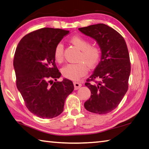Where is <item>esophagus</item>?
<instances>
[{
	"instance_id": "34e87169",
	"label": "esophagus",
	"mask_w": 149,
	"mask_h": 149,
	"mask_svg": "<svg viewBox=\"0 0 149 149\" xmlns=\"http://www.w3.org/2000/svg\"><path fill=\"white\" fill-rule=\"evenodd\" d=\"M74 85L75 90H77V89H79L81 87V86H82V85L80 83H78V82H76V81L74 82Z\"/></svg>"
}]
</instances>
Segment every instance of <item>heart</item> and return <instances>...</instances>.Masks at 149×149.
Segmentation results:
<instances>
[{
  "instance_id": "1",
  "label": "heart",
  "mask_w": 149,
  "mask_h": 149,
  "mask_svg": "<svg viewBox=\"0 0 149 149\" xmlns=\"http://www.w3.org/2000/svg\"><path fill=\"white\" fill-rule=\"evenodd\" d=\"M70 42L81 50L78 61L76 64H68L61 69L64 77L71 80H78L84 76L91 68L96 67L100 61L102 50L96 44H91L89 40L81 36H74L70 40ZM54 58L58 63L64 61V46L62 43L56 44L54 49Z\"/></svg>"
}]
</instances>
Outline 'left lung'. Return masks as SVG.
<instances>
[{
	"label": "left lung",
	"instance_id": "8db88e82",
	"mask_svg": "<svg viewBox=\"0 0 149 149\" xmlns=\"http://www.w3.org/2000/svg\"><path fill=\"white\" fill-rule=\"evenodd\" d=\"M79 30L96 40L102 50L101 61L85 83L91 96L84 106L90 112L106 114L118 106L128 91L131 71L128 47L124 38L105 24Z\"/></svg>",
	"mask_w": 149,
	"mask_h": 149
}]
</instances>
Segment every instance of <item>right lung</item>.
<instances>
[{"instance_id": "1", "label": "right lung", "mask_w": 149, "mask_h": 149, "mask_svg": "<svg viewBox=\"0 0 149 149\" xmlns=\"http://www.w3.org/2000/svg\"><path fill=\"white\" fill-rule=\"evenodd\" d=\"M68 33L60 29H40L25 35L16 48V85L27 109L40 118L60 115L66 98L74 89L72 81H57L61 74L53 55L55 45Z\"/></svg>"}]
</instances>
